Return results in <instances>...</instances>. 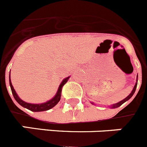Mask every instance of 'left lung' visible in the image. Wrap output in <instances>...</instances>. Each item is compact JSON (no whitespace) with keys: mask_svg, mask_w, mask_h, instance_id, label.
I'll list each match as a JSON object with an SVG mask.
<instances>
[{"mask_svg":"<svg viewBox=\"0 0 147 147\" xmlns=\"http://www.w3.org/2000/svg\"><path fill=\"white\" fill-rule=\"evenodd\" d=\"M137 84H138V75H137V81H136V84H135L134 88H133V91H132V92H131V93L129 94L127 96L126 98L124 99V100H121V101L119 102H117V103H115V104H113V105H112L111 106V108H118V107L121 106V105H122L123 103H125V102L127 101L128 100H129V99L131 98L132 96H133V95L134 94L135 92H136V87H137ZM92 104H93V103H92Z\"/></svg>","mask_w":147,"mask_h":147,"instance_id":"1","label":"left lung"}]
</instances>
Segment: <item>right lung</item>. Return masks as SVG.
Wrapping results in <instances>:
<instances>
[{
	"mask_svg": "<svg viewBox=\"0 0 147 147\" xmlns=\"http://www.w3.org/2000/svg\"><path fill=\"white\" fill-rule=\"evenodd\" d=\"M69 77H67L65 79L63 80V81L61 82V83L60 84L59 87V89L57 91V93L55 95V96H53L51 100H50L49 101L46 102L44 103H41V104H31V103H28L24 102L23 100H21L18 96V94L16 93L15 90H14V87H13L12 84H11V78H10V73H9V84H10V87H11V92H12V94L14 96V98L15 99V100L19 103L21 106L24 107V108H27V109L30 110L31 111L34 112H39V111H47V110H50L51 108H53L55 105H57L58 102L60 101L61 100V90L62 87L64 86V85L68 81Z\"/></svg>",
	"mask_w": 147,
	"mask_h": 147,
	"instance_id": "1",
	"label": "right lung"
}]
</instances>
